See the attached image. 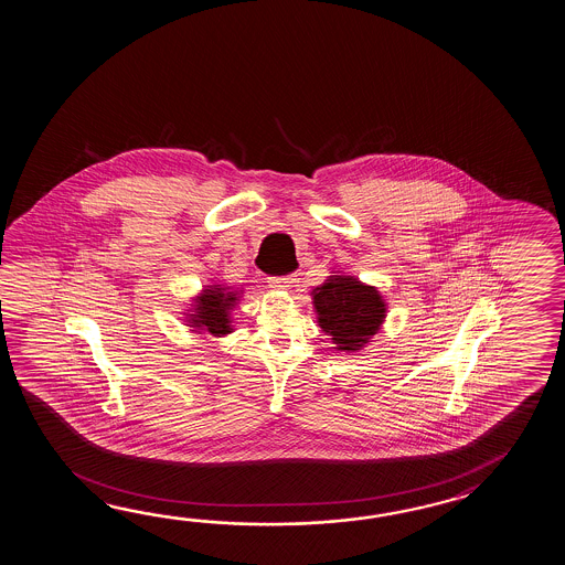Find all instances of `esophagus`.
<instances>
[{
	"instance_id": "esophagus-1",
	"label": "esophagus",
	"mask_w": 565,
	"mask_h": 565,
	"mask_svg": "<svg viewBox=\"0 0 565 565\" xmlns=\"http://www.w3.org/2000/svg\"><path fill=\"white\" fill-rule=\"evenodd\" d=\"M297 280V275H288V277H273L268 278V287L275 288V290H287L288 287H292V282Z\"/></svg>"
}]
</instances>
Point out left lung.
<instances>
[{"mask_svg": "<svg viewBox=\"0 0 565 565\" xmlns=\"http://www.w3.org/2000/svg\"><path fill=\"white\" fill-rule=\"evenodd\" d=\"M319 324L339 351H355L377 333L385 317L380 292L353 277H331L312 290Z\"/></svg>", "mask_w": 565, "mask_h": 565, "instance_id": "1", "label": "left lung"}]
</instances>
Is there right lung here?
Instances as JSON below:
<instances>
[{
    "mask_svg": "<svg viewBox=\"0 0 565 565\" xmlns=\"http://www.w3.org/2000/svg\"><path fill=\"white\" fill-rule=\"evenodd\" d=\"M236 302V292H228V288H205L204 295L198 299L195 315H192L193 327H204V331L212 335H226L230 329V309Z\"/></svg>",
    "mask_w": 565,
    "mask_h": 565,
    "instance_id": "1",
    "label": "right lung"
}]
</instances>
